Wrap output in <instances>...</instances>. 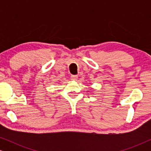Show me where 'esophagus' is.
Masks as SVG:
<instances>
[{"label": "esophagus", "instance_id": "34e87169", "mask_svg": "<svg viewBox=\"0 0 151 151\" xmlns=\"http://www.w3.org/2000/svg\"><path fill=\"white\" fill-rule=\"evenodd\" d=\"M70 78H71V80H77L78 79V76H71V77H70Z\"/></svg>", "mask_w": 151, "mask_h": 151}]
</instances>
